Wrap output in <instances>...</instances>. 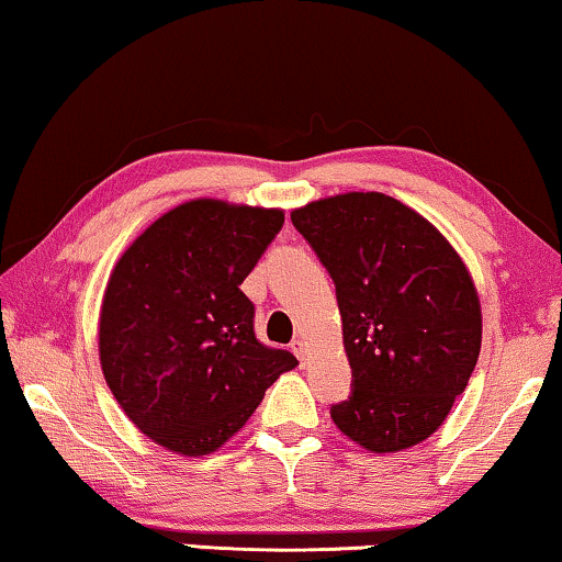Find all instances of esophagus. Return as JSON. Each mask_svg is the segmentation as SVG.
<instances>
[{
    "label": "esophagus",
    "instance_id": "34e87169",
    "mask_svg": "<svg viewBox=\"0 0 562 562\" xmlns=\"http://www.w3.org/2000/svg\"><path fill=\"white\" fill-rule=\"evenodd\" d=\"M291 349H294V355L299 357V360H304V357H306V341L301 339V337H296L294 341H291Z\"/></svg>",
    "mask_w": 562,
    "mask_h": 562
}]
</instances>
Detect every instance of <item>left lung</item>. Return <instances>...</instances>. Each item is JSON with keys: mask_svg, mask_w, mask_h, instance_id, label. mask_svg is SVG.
<instances>
[{"mask_svg": "<svg viewBox=\"0 0 562 562\" xmlns=\"http://www.w3.org/2000/svg\"><path fill=\"white\" fill-rule=\"evenodd\" d=\"M291 223L337 289L352 393L331 420L372 453L426 441L482 349L467 266L426 217L382 192L308 202Z\"/></svg>", "mask_w": 562, "mask_h": 562, "instance_id": "left-lung-1", "label": "left lung"}]
</instances>
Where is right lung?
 <instances>
[{"label": "right lung", "mask_w": 562, "mask_h": 562, "mask_svg": "<svg viewBox=\"0 0 562 562\" xmlns=\"http://www.w3.org/2000/svg\"><path fill=\"white\" fill-rule=\"evenodd\" d=\"M281 225V210L192 200L146 227L111 271L101 370L154 443L182 457L213 453L299 364L256 339V306L240 291Z\"/></svg>", "instance_id": "add662e5"}]
</instances>
